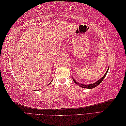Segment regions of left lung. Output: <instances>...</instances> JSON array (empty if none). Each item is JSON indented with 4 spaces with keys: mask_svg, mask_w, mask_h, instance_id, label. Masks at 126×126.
Listing matches in <instances>:
<instances>
[{
    "mask_svg": "<svg viewBox=\"0 0 126 126\" xmlns=\"http://www.w3.org/2000/svg\"><path fill=\"white\" fill-rule=\"evenodd\" d=\"M108 69H108L107 71H106V72L105 73V74L104 75V76H103V77H102L101 79H100L99 80H98L97 82H96L95 83H92V84H90V85H83V84H81V83H79L77 82V81H76L74 79H73V80H74V81L75 82V83H76V84L79 85V86H80V87H82V88H84L92 89V88H94V87H97V86H98V85H99L100 83L103 80H104V79L105 77H106V76L107 74Z\"/></svg>",
    "mask_w": 126,
    "mask_h": 126,
    "instance_id": "1",
    "label": "left lung"
}]
</instances>
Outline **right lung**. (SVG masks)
<instances>
[{"label": "right lung", "instance_id": "add662e5", "mask_svg": "<svg viewBox=\"0 0 126 126\" xmlns=\"http://www.w3.org/2000/svg\"><path fill=\"white\" fill-rule=\"evenodd\" d=\"M51 82H50V83H51Z\"/></svg>", "mask_w": 126, "mask_h": 126}]
</instances>
